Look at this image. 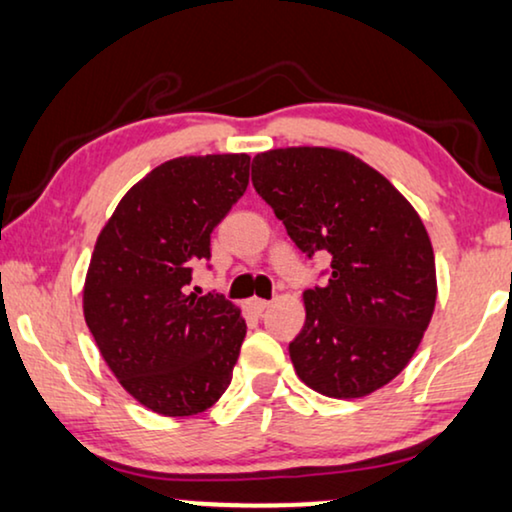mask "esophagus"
<instances>
[{
  "instance_id": "obj_1",
  "label": "esophagus",
  "mask_w": 512,
  "mask_h": 512,
  "mask_svg": "<svg viewBox=\"0 0 512 512\" xmlns=\"http://www.w3.org/2000/svg\"><path fill=\"white\" fill-rule=\"evenodd\" d=\"M268 305H270V301H265V298H256V296L249 298V301H247V308L254 310V313H263Z\"/></svg>"
}]
</instances>
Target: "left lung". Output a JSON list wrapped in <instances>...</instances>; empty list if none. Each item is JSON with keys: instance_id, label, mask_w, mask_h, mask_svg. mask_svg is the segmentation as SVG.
Listing matches in <instances>:
<instances>
[{"instance_id": "8db88e82", "label": "left lung", "mask_w": 512, "mask_h": 512, "mask_svg": "<svg viewBox=\"0 0 512 512\" xmlns=\"http://www.w3.org/2000/svg\"><path fill=\"white\" fill-rule=\"evenodd\" d=\"M251 183L305 256H331L308 289L289 355L305 386L364 397L414 357L435 310L433 244L386 176L334 148H280L254 157Z\"/></svg>"}]
</instances>
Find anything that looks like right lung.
I'll return each mask as SVG.
<instances>
[{"label": "right lung", "mask_w": 512, "mask_h": 512, "mask_svg": "<svg viewBox=\"0 0 512 512\" xmlns=\"http://www.w3.org/2000/svg\"><path fill=\"white\" fill-rule=\"evenodd\" d=\"M249 155L176 157L117 204L96 240L84 320L126 393L162 416L209 409L232 381L247 324L221 294H188L211 232L249 185Z\"/></svg>", "instance_id": "1"}]
</instances>
